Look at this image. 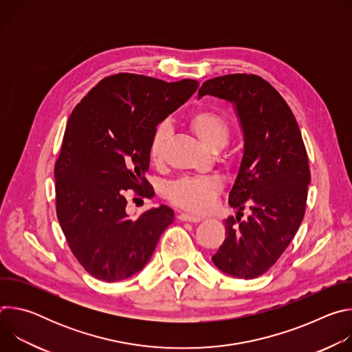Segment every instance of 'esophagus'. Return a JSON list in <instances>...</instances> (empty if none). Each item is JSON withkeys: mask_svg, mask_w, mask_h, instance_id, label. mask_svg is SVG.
Returning a JSON list of instances; mask_svg holds the SVG:
<instances>
[{"mask_svg": "<svg viewBox=\"0 0 352 352\" xmlns=\"http://www.w3.org/2000/svg\"><path fill=\"white\" fill-rule=\"evenodd\" d=\"M178 219H179L181 221H189V223H199V221L204 220L202 217L193 216V214H188V213H179V214H178Z\"/></svg>", "mask_w": 352, "mask_h": 352, "instance_id": "34e87169", "label": "esophagus"}]
</instances>
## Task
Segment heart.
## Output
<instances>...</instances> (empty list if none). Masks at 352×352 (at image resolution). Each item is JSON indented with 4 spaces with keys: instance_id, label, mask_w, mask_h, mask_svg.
<instances>
[{
    "instance_id": "b5f03b06",
    "label": "heart",
    "mask_w": 352,
    "mask_h": 352,
    "mask_svg": "<svg viewBox=\"0 0 352 352\" xmlns=\"http://www.w3.org/2000/svg\"><path fill=\"white\" fill-rule=\"evenodd\" d=\"M186 125L210 150H220L224 147L231 135L228 117L216 107H197L188 116ZM168 139L170 125L167 122L159 124L148 143V156L153 164L159 166L163 163ZM220 188V182L214 178H182L168 185L167 196L174 205L185 210L205 213L212 209Z\"/></svg>"
}]
</instances>
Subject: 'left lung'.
I'll use <instances>...</instances> for the list:
<instances>
[{
  "mask_svg": "<svg viewBox=\"0 0 352 352\" xmlns=\"http://www.w3.org/2000/svg\"><path fill=\"white\" fill-rule=\"evenodd\" d=\"M206 94L234 104L243 135L242 159L228 196L237 219L224 221L227 236L212 261L223 273L250 280L278 261L302 223L311 182L307 148L291 109L263 78H213L197 97ZM243 203L251 214L241 222Z\"/></svg>",
  "mask_w": 352,
  "mask_h": 352,
  "instance_id": "obj_1",
  "label": "left lung"
}]
</instances>
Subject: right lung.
Here are the masks:
<instances>
[{
    "instance_id": "1",
    "label": "right lung",
    "mask_w": 352,
    "mask_h": 352,
    "mask_svg": "<svg viewBox=\"0 0 352 352\" xmlns=\"http://www.w3.org/2000/svg\"><path fill=\"white\" fill-rule=\"evenodd\" d=\"M199 82H164L117 74L98 82L74 109L54 168L57 217L72 254L93 277L114 283L140 272L174 221L166 205L138 219L128 189L152 185L148 143L155 128L197 90Z\"/></svg>"
}]
</instances>
